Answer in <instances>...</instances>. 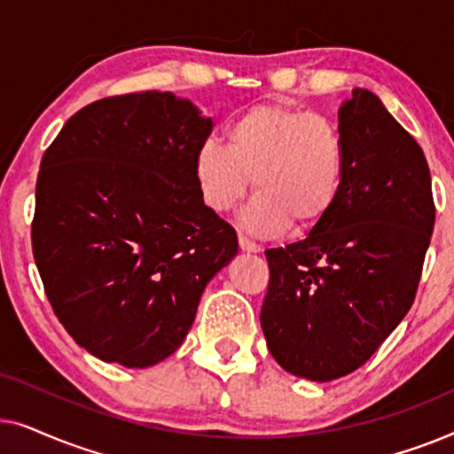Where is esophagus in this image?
I'll list each match as a JSON object with an SVG mask.
<instances>
[{"instance_id":"1","label":"esophagus","mask_w":454,"mask_h":454,"mask_svg":"<svg viewBox=\"0 0 454 454\" xmlns=\"http://www.w3.org/2000/svg\"><path fill=\"white\" fill-rule=\"evenodd\" d=\"M239 250L246 252V254H258L260 252V246L254 244L252 239L244 238V235H239Z\"/></svg>"}]
</instances>
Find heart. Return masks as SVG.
Listing matches in <instances>:
<instances>
[{"mask_svg": "<svg viewBox=\"0 0 454 454\" xmlns=\"http://www.w3.org/2000/svg\"><path fill=\"white\" fill-rule=\"evenodd\" d=\"M194 176L202 200L216 213L238 207L254 184L256 196L241 213V225L260 238H277L291 225L308 231L339 200L345 145L326 117L260 103L227 121L225 146L207 140L198 148Z\"/></svg>", "mask_w": 454, "mask_h": 454, "instance_id": "obj_1", "label": "heart"}]
</instances>
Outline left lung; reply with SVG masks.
<instances>
[{"mask_svg":"<svg viewBox=\"0 0 454 454\" xmlns=\"http://www.w3.org/2000/svg\"><path fill=\"white\" fill-rule=\"evenodd\" d=\"M339 132V200L306 239L266 250L260 312L277 364L314 382L351 374L405 318L436 216L424 151L374 92L353 89Z\"/></svg>","mask_w":454,"mask_h":454,"instance_id":"8db88e82","label":"left lung"}]
</instances>
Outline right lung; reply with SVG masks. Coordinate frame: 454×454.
Returning a JSON list of instances; mask_svg holds the SVG:
<instances>
[{
	"instance_id": "obj_1",
	"label": "right lung",
	"mask_w": 454,
	"mask_h": 454,
	"mask_svg": "<svg viewBox=\"0 0 454 454\" xmlns=\"http://www.w3.org/2000/svg\"><path fill=\"white\" fill-rule=\"evenodd\" d=\"M213 120L173 92L80 109L36 179L33 252L53 312L103 362L151 368L179 349L238 235L202 200Z\"/></svg>"
}]
</instances>
